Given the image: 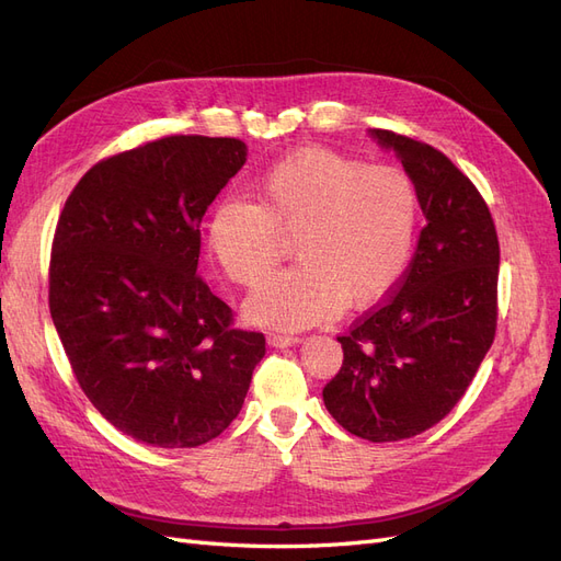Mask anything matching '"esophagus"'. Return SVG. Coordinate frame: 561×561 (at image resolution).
Wrapping results in <instances>:
<instances>
[{
    "label": "esophagus",
    "mask_w": 561,
    "mask_h": 561,
    "mask_svg": "<svg viewBox=\"0 0 561 561\" xmlns=\"http://www.w3.org/2000/svg\"><path fill=\"white\" fill-rule=\"evenodd\" d=\"M266 342H268V346H274V348H287V346L301 344L304 339L301 336H290V334H268Z\"/></svg>",
    "instance_id": "1"
}]
</instances>
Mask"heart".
I'll return each instance as SVG.
<instances>
[{"mask_svg": "<svg viewBox=\"0 0 561 561\" xmlns=\"http://www.w3.org/2000/svg\"><path fill=\"white\" fill-rule=\"evenodd\" d=\"M252 201H219L206 245L229 280L254 287L276 266L285 241H295L299 264L245 301L254 325L304 330L344 307H377L410 266L419 192L396 165H365L322 147L297 149L252 184Z\"/></svg>", "mask_w": 561, "mask_h": 561, "instance_id": "heart-1", "label": "heart"}]
</instances>
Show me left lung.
Wrapping results in <instances>:
<instances>
[{
  "label": "left lung",
  "instance_id": "1",
  "mask_svg": "<svg viewBox=\"0 0 561 561\" xmlns=\"http://www.w3.org/2000/svg\"><path fill=\"white\" fill-rule=\"evenodd\" d=\"M369 135L414 180L426 227L396 295L336 336L344 363L322 402L348 433L398 443L454 410L491 348L501 250L484 198L443 151L381 128Z\"/></svg>",
  "mask_w": 561,
  "mask_h": 561
}]
</instances>
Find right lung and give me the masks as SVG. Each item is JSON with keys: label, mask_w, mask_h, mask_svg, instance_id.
<instances>
[{"label": "right lung", "mask_w": 561, "mask_h": 561, "mask_svg": "<svg viewBox=\"0 0 561 561\" xmlns=\"http://www.w3.org/2000/svg\"><path fill=\"white\" fill-rule=\"evenodd\" d=\"M245 142L171 135L95 163L60 213L48 309L83 393L138 443L186 449L239 416L264 334L196 276L201 219Z\"/></svg>", "instance_id": "1"}]
</instances>
